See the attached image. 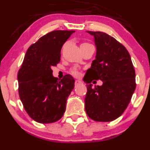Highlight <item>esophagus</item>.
I'll return each instance as SVG.
<instances>
[{"label":"esophagus","mask_w":150,"mask_h":150,"mask_svg":"<svg viewBox=\"0 0 150 150\" xmlns=\"http://www.w3.org/2000/svg\"><path fill=\"white\" fill-rule=\"evenodd\" d=\"M82 84V82H81L80 80H76L75 81V85H78V84Z\"/></svg>","instance_id":"1"}]
</instances>
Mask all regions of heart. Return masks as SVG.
<instances>
[{
  "mask_svg": "<svg viewBox=\"0 0 150 150\" xmlns=\"http://www.w3.org/2000/svg\"><path fill=\"white\" fill-rule=\"evenodd\" d=\"M71 73L74 76H78L79 75V72L78 70H76V69L71 70Z\"/></svg>",
  "mask_w": 150,
  "mask_h": 150,
  "instance_id": "obj_1",
  "label": "heart"
}]
</instances>
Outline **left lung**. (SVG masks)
Returning a JSON list of instances; mask_svg holds the SVG:
<instances>
[{
    "label": "left lung",
    "instance_id": "left-lung-1",
    "mask_svg": "<svg viewBox=\"0 0 150 150\" xmlns=\"http://www.w3.org/2000/svg\"><path fill=\"white\" fill-rule=\"evenodd\" d=\"M95 38L96 56L86 72L85 111L90 119L111 122L122 115L136 89V74L129 52L122 44L100 31H87ZM103 81L93 87V80ZM96 82L93 81V83Z\"/></svg>",
    "mask_w": 150,
    "mask_h": 150
}]
</instances>
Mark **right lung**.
<instances>
[{
	"label": "right lung",
	"instance_id": "1",
	"mask_svg": "<svg viewBox=\"0 0 150 150\" xmlns=\"http://www.w3.org/2000/svg\"><path fill=\"white\" fill-rule=\"evenodd\" d=\"M74 30H53L43 35L27 50L17 74L20 98L28 115L39 123L59 120L66 100L74 87V79L52 76L51 68L60 61L63 44Z\"/></svg>",
	"mask_w": 150,
	"mask_h": 150
}]
</instances>
